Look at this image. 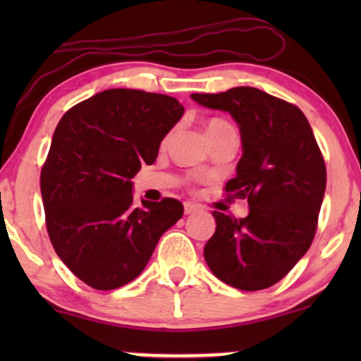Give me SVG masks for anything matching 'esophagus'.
I'll return each instance as SVG.
<instances>
[{
	"label": "esophagus",
	"mask_w": 361,
	"mask_h": 361,
	"mask_svg": "<svg viewBox=\"0 0 361 361\" xmlns=\"http://www.w3.org/2000/svg\"><path fill=\"white\" fill-rule=\"evenodd\" d=\"M197 210H200V205L192 204V202H185V214H186V215L197 212Z\"/></svg>",
	"instance_id": "34e87169"
}]
</instances>
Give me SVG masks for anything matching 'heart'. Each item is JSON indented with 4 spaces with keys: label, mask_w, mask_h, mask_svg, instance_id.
I'll return each mask as SVG.
<instances>
[{
    "label": "heart",
    "mask_w": 361,
    "mask_h": 361,
    "mask_svg": "<svg viewBox=\"0 0 361 361\" xmlns=\"http://www.w3.org/2000/svg\"><path fill=\"white\" fill-rule=\"evenodd\" d=\"M224 126H229L227 122H224V120H219V118H214L210 120L209 123H207V130H212V128H217V127H224Z\"/></svg>",
    "instance_id": "1"
}]
</instances>
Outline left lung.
Segmentation results:
<instances>
[{
    "label": "left lung",
    "instance_id": "obj_1",
    "mask_svg": "<svg viewBox=\"0 0 361 361\" xmlns=\"http://www.w3.org/2000/svg\"><path fill=\"white\" fill-rule=\"evenodd\" d=\"M192 100L227 111L238 123L243 156L226 192L250 204L244 219L212 212L217 227L204 258L231 287H271L307 252L316 234L326 164L312 128L295 105L251 86L193 93Z\"/></svg>",
    "mask_w": 361,
    "mask_h": 361
}]
</instances>
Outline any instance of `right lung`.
<instances>
[{"label": "right lung", "mask_w": 361, "mask_h": 361, "mask_svg": "<svg viewBox=\"0 0 361 361\" xmlns=\"http://www.w3.org/2000/svg\"><path fill=\"white\" fill-rule=\"evenodd\" d=\"M176 98L115 88L64 114L40 173L47 233L81 281L114 290L142 273L159 238L183 215L175 198L134 205L132 178L152 164L183 115Z\"/></svg>", "instance_id": "1"}]
</instances>
